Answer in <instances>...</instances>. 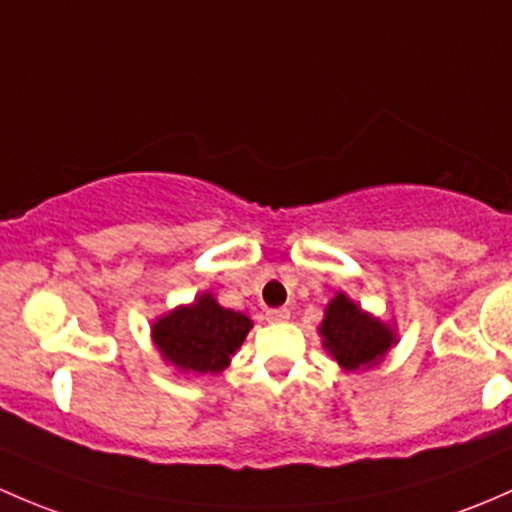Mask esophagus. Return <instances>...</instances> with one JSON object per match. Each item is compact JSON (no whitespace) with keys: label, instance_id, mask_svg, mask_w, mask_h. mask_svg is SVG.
I'll list each match as a JSON object with an SVG mask.
<instances>
[{"label":"esophagus","instance_id":"obj_1","mask_svg":"<svg viewBox=\"0 0 512 512\" xmlns=\"http://www.w3.org/2000/svg\"><path fill=\"white\" fill-rule=\"evenodd\" d=\"M291 318V310L288 308H271L266 310V320L268 323H286Z\"/></svg>","mask_w":512,"mask_h":512}]
</instances>
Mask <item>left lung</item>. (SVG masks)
<instances>
[{
  "mask_svg": "<svg viewBox=\"0 0 512 512\" xmlns=\"http://www.w3.org/2000/svg\"><path fill=\"white\" fill-rule=\"evenodd\" d=\"M320 335L325 337V347L345 370H362L374 365L394 342V333L387 325L362 313L342 293L330 300Z\"/></svg>",
  "mask_w": 512,
  "mask_h": 512,
  "instance_id": "1",
  "label": "left lung"
}]
</instances>
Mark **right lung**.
I'll use <instances>...</instances> for the list:
<instances>
[{
  "label": "right lung",
  "mask_w": 512,
  "mask_h": 512,
  "mask_svg": "<svg viewBox=\"0 0 512 512\" xmlns=\"http://www.w3.org/2000/svg\"><path fill=\"white\" fill-rule=\"evenodd\" d=\"M249 330L251 320L244 313L221 308L212 295H202L187 308L157 320L152 337L165 360L179 370L214 374L229 365Z\"/></svg>",
  "instance_id": "obj_1"
}]
</instances>
